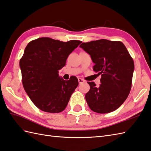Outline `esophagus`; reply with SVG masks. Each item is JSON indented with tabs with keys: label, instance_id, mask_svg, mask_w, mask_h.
Segmentation results:
<instances>
[{
	"label": "esophagus",
	"instance_id": "obj_1",
	"mask_svg": "<svg viewBox=\"0 0 151 151\" xmlns=\"http://www.w3.org/2000/svg\"><path fill=\"white\" fill-rule=\"evenodd\" d=\"M78 83H79V84H80V83H83V82H85V80H83V79H82V78H78Z\"/></svg>",
	"mask_w": 151,
	"mask_h": 151
}]
</instances>
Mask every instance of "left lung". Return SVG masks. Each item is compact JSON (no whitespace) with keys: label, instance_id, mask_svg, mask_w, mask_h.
<instances>
[{"label":"left lung","instance_id":"8db88e82","mask_svg":"<svg viewBox=\"0 0 151 151\" xmlns=\"http://www.w3.org/2000/svg\"><path fill=\"white\" fill-rule=\"evenodd\" d=\"M80 47L95 64L93 70L101 75V84L87 82L90 90L85 98L89 108L98 113H108L121 106L131 89L134 61L120 41L100 39L83 42Z\"/></svg>","mask_w":151,"mask_h":151}]
</instances>
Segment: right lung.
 Returning <instances> with one entry per match:
<instances>
[{
	"label": "right lung",
	"mask_w": 151,
	"mask_h": 151,
	"mask_svg": "<svg viewBox=\"0 0 151 151\" xmlns=\"http://www.w3.org/2000/svg\"><path fill=\"white\" fill-rule=\"evenodd\" d=\"M82 43L62 42L49 37L38 38L27 45L20 68L24 90L39 109L51 113L64 111L78 85L73 76L69 80L59 76L69 54Z\"/></svg>",
	"instance_id": "1"
}]
</instances>
